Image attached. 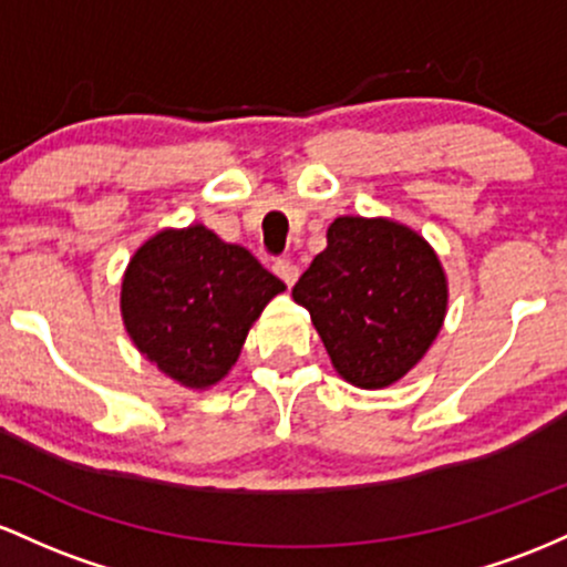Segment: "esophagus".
I'll list each match as a JSON object with an SVG mask.
<instances>
[{
	"label": "esophagus",
	"mask_w": 567,
	"mask_h": 567,
	"mask_svg": "<svg viewBox=\"0 0 567 567\" xmlns=\"http://www.w3.org/2000/svg\"><path fill=\"white\" fill-rule=\"evenodd\" d=\"M272 272H276L286 286H295L297 278H300V267L291 262V259H276V262H272Z\"/></svg>",
	"instance_id": "34e87169"
}]
</instances>
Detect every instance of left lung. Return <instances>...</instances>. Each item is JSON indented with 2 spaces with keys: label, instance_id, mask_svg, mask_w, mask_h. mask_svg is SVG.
Wrapping results in <instances>:
<instances>
[{
  "label": "left lung",
  "instance_id": "left-lung-1",
  "mask_svg": "<svg viewBox=\"0 0 567 567\" xmlns=\"http://www.w3.org/2000/svg\"><path fill=\"white\" fill-rule=\"evenodd\" d=\"M308 308L337 372L355 388H385L423 359L447 313L442 262L410 227L337 216L327 249L291 289Z\"/></svg>",
  "mask_w": 567,
  "mask_h": 567
}]
</instances>
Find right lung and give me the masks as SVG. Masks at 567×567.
<instances>
[{
  "instance_id": "add662e5",
  "label": "right lung",
  "mask_w": 567,
  "mask_h": 567,
  "mask_svg": "<svg viewBox=\"0 0 567 567\" xmlns=\"http://www.w3.org/2000/svg\"><path fill=\"white\" fill-rule=\"evenodd\" d=\"M284 289L244 246L193 225L152 235L133 254L120 310L152 364L203 391L230 372L251 323Z\"/></svg>"
}]
</instances>
